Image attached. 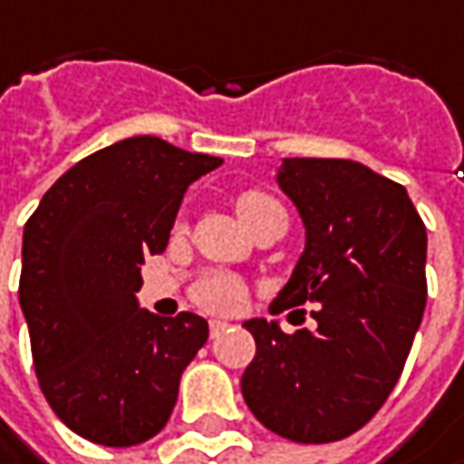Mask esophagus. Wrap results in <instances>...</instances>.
<instances>
[{
    "instance_id": "34e87169",
    "label": "esophagus",
    "mask_w": 464,
    "mask_h": 464,
    "mask_svg": "<svg viewBox=\"0 0 464 464\" xmlns=\"http://www.w3.org/2000/svg\"><path fill=\"white\" fill-rule=\"evenodd\" d=\"M226 322H220V319H210V337H220V334L226 333Z\"/></svg>"
}]
</instances>
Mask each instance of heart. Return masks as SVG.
<instances>
[{
    "instance_id": "1",
    "label": "heart",
    "mask_w": 464,
    "mask_h": 464,
    "mask_svg": "<svg viewBox=\"0 0 464 464\" xmlns=\"http://www.w3.org/2000/svg\"><path fill=\"white\" fill-rule=\"evenodd\" d=\"M277 208L280 202L265 192H244L236 199V212L244 226H249L259 215L277 210ZM192 295L199 306L210 312H236L244 301V288L228 275H205L194 283Z\"/></svg>"
}]
</instances>
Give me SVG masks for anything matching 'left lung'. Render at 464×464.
Returning a JSON list of instances; mask_svg holds the SVG:
<instances>
[{"instance_id":"1","label":"left lung","mask_w":464,"mask_h":464,"mask_svg":"<svg viewBox=\"0 0 464 464\" xmlns=\"http://www.w3.org/2000/svg\"><path fill=\"white\" fill-rule=\"evenodd\" d=\"M306 246L272 304H314L316 330L249 319L256 355L241 392L262 426L327 444L372 420L405 369L426 309V226L405 187L343 158H285L277 171Z\"/></svg>"}]
</instances>
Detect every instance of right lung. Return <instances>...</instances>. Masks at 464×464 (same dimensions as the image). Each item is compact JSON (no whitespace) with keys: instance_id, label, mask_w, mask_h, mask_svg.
Wrapping results in <instances>:
<instances>
[{"instance_id":"add662e5","label":"right lung","mask_w":464,"mask_h":464,"mask_svg":"<svg viewBox=\"0 0 464 464\" xmlns=\"http://www.w3.org/2000/svg\"><path fill=\"white\" fill-rule=\"evenodd\" d=\"M223 158L130 137L82 158L23 233L20 309L41 392L59 420L103 447H134L171 418L208 322L145 312L134 293L169 244L184 192Z\"/></svg>"}]
</instances>
